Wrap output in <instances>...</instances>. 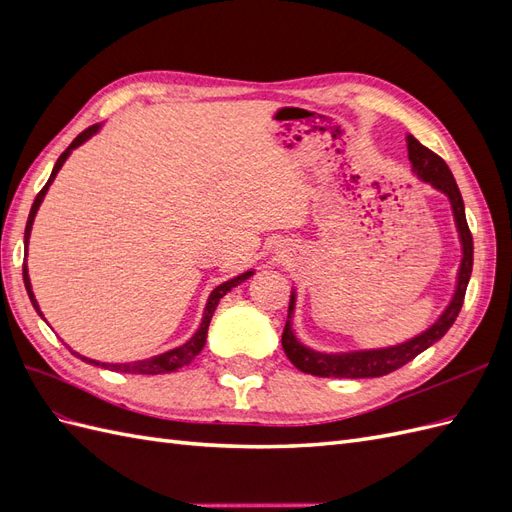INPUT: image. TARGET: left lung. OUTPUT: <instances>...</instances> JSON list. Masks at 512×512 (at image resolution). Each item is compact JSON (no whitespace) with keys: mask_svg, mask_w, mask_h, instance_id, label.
Instances as JSON below:
<instances>
[{"mask_svg":"<svg viewBox=\"0 0 512 512\" xmlns=\"http://www.w3.org/2000/svg\"><path fill=\"white\" fill-rule=\"evenodd\" d=\"M408 143V158L412 164V170L423 179L425 183H431L433 188L440 190L444 196L451 200V209L455 215L457 232L461 239V265L457 273V288L451 303L442 312V316L431 324L427 331L416 335L404 344L389 346V348H378V350H354V352H339V354H327V352H316L312 348L303 346L297 337L292 333V314H294V292L290 294V305H288V320L282 333V346L284 352L290 359V363L301 369L303 374H312L320 378H378L386 376L391 371L404 367L410 363L414 356L427 350L431 344H436L438 339L444 337V333L453 327L457 320L463 297H466V288L472 275V260H474V243H472V232L466 222V207H463V198L457 188V181L451 173V168L446 162L416 141L412 134L406 136Z\"/></svg>","mask_w":512,"mask_h":512,"instance_id":"1","label":"left lung"}]
</instances>
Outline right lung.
I'll list each match as a JSON object with an SVG mask.
<instances>
[{
    "instance_id": "obj_1",
    "label": "right lung",
    "mask_w": 512,
    "mask_h": 512,
    "mask_svg": "<svg viewBox=\"0 0 512 512\" xmlns=\"http://www.w3.org/2000/svg\"><path fill=\"white\" fill-rule=\"evenodd\" d=\"M98 130H100V123H96V126H89L87 130H83V132H81L79 136H76L74 141L70 143V147H68V149H66L64 153H61V156L57 158V162H55V166H53V173H51L49 181H46L44 188L38 192V196H36V200H34V205H32V211H29L27 226H25V258H27V243H29V235H32L34 218H36V213H38L40 203L44 200L46 190H49V185L53 183L55 175L59 173V168L64 166V162L68 160V156L72 153V149H76L79 145H83V143L87 141V138L94 136ZM252 275H254V271H245V273H241V275H237V277H232V280H228V282L220 284L218 288H213V292L209 294V301H207V305H205L203 322H200L198 331L188 339V342H185V344H183V346H179V348H173V350H168V352H162V354H158V356H151V359L132 361V363H100V361H94V359H87V356H81L79 352H74V350H72V354H76V356H79L81 361H85V363H89V365H100V367H104V369L121 371V374H149V376H156V374H168V371H177L179 367L192 363V361H194V356H196L200 350L205 348L209 322H211V318H213V312H215V307H218L220 299L224 297V294H226L228 290H232L235 286H239L241 282H245L247 277H252ZM23 282H25V288H27V294H29V301H32L34 309H36V312L42 316L40 307H38V301H36L34 292H32V282H29L27 265H23Z\"/></svg>"
}]
</instances>
